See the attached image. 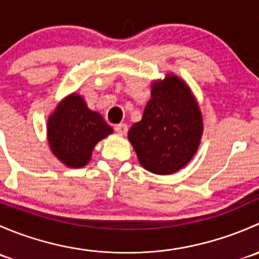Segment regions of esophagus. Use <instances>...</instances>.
<instances>
[{
  "label": "esophagus",
  "instance_id": "obj_1",
  "mask_svg": "<svg viewBox=\"0 0 259 259\" xmlns=\"http://www.w3.org/2000/svg\"><path fill=\"white\" fill-rule=\"evenodd\" d=\"M115 132L119 135H125L127 133V125L124 122H120V124L115 125Z\"/></svg>",
  "mask_w": 259,
  "mask_h": 259
}]
</instances>
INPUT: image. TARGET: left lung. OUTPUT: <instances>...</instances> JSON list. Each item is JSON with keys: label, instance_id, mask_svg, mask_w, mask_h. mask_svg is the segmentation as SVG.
<instances>
[{"label": "left lung", "instance_id": "obj_1", "mask_svg": "<svg viewBox=\"0 0 259 259\" xmlns=\"http://www.w3.org/2000/svg\"><path fill=\"white\" fill-rule=\"evenodd\" d=\"M202 132L197 101L188 86L170 75L163 82L153 83L142 120L130 127L127 137L146 170L166 176L193 158Z\"/></svg>", "mask_w": 259, "mask_h": 259}]
</instances>
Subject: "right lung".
<instances>
[{
  "instance_id": "add662e5",
  "label": "right lung",
  "mask_w": 259,
  "mask_h": 259,
  "mask_svg": "<svg viewBox=\"0 0 259 259\" xmlns=\"http://www.w3.org/2000/svg\"><path fill=\"white\" fill-rule=\"evenodd\" d=\"M51 150L71 168L88 164L99 140L113 133L100 114L88 108L83 99L71 95L51 115L48 125Z\"/></svg>"
}]
</instances>
